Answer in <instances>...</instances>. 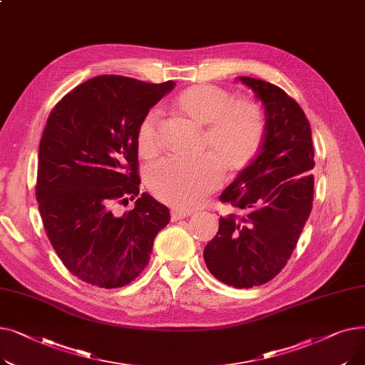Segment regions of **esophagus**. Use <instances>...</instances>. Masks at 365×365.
Wrapping results in <instances>:
<instances>
[{"label": "esophagus", "mask_w": 365, "mask_h": 365, "mask_svg": "<svg viewBox=\"0 0 365 365\" xmlns=\"http://www.w3.org/2000/svg\"><path fill=\"white\" fill-rule=\"evenodd\" d=\"M190 216V212L189 210H182V208H178V207H173L171 208V220L176 222V220H182L185 217Z\"/></svg>", "instance_id": "obj_1"}]
</instances>
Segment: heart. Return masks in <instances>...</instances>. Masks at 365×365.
Wrapping results in <instances>:
<instances>
[{"instance_id": "b5f03b06", "label": "heart", "mask_w": 365, "mask_h": 365, "mask_svg": "<svg viewBox=\"0 0 365 365\" xmlns=\"http://www.w3.org/2000/svg\"><path fill=\"white\" fill-rule=\"evenodd\" d=\"M173 109L204 125L202 146L212 149L231 175L250 167L263 149L267 118L264 109L253 101H234V94L222 87L195 84L176 96ZM136 145L145 160L160 153L161 134L155 110L148 112L139 123ZM218 160L210 153L194 161L163 160L149 167L146 185L163 202L194 208L219 186L223 168Z\"/></svg>"}]
</instances>
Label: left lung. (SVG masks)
I'll use <instances>...</instances> for the list:
<instances>
[{"instance_id":"left-lung-1","label":"left lung","mask_w":365,"mask_h":365,"mask_svg":"<svg viewBox=\"0 0 365 365\" xmlns=\"http://www.w3.org/2000/svg\"><path fill=\"white\" fill-rule=\"evenodd\" d=\"M240 80L263 102L267 134L256 161L220 195L245 215L220 216L204 260L219 281L250 289L275 278L293 255L312 212L315 153L311 124L293 98L271 83Z\"/></svg>"}]
</instances>
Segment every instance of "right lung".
<instances>
[{"label":"right lung","mask_w":365,"mask_h":365,"mask_svg":"<svg viewBox=\"0 0 365 365\" xmlns=\"http://www.w3.org/2000/svg\"><path fill=\"white\" fill-rule=\"evenodd\" d=\"M121 75L76 86L51 109L38 152L35 195L47 237L66 269L101 289L130 284L170 222L165 205L139 195L136 131L173 88ZM137 200L123 217L114 207Z\"/></svg>","instance_id":"right-lung-1"}]
</instances>
